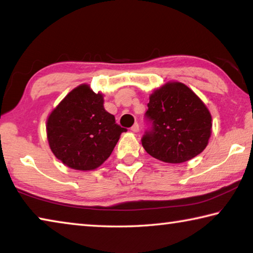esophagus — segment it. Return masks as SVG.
Masks as SVG:
<instances>
[{"mask_svg":"<svg viewBox=\"0 0 253 253\" xmlns=\"http://www.w3.org/2000/svg\"><path fill=\"white\" fill-rule=\"evenodd\" d=\"M130 129H131V131H134V132H137V131H139V125H138V124H137V123H135V124H134V125H132V126H131V128H130Z\"/></svg>","mask_w":253,"mask_h":253,"instance_id":"esophagus-1","label":"esophagus"}]
</instances>
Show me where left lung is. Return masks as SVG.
Instances as JSON below:
<instances>
[{"label": "left lung", "mask_w": 253, "mask_h": 253, "mask_svg": "<svg viewBox=\"0 0 253 253\" xmlns=\"http://www.w3.org/2000/svg\"><path fill=\"white\" fill-rule=\"evenodd\" d=\"M142 145L149 155L166 163L198 156L211 136L212 118L202 100L181 83H169L149 97Z\"/></svg>", "instance_id": "obj_1"}]
</instances>
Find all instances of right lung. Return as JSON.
<instances>
[{"label":"right lung","mask_w":253,"mask_h":253,"mask_svg":"<svg viewBox=\"0 0 253 253\" xmlns=\"http://www.w3.org/2000/svg\"><path fill=\"white\" fill-rule=\"evenodd\" d=\"M124 131L126 128L105 110L101 93H95L87 84L68 93L46 123L51 151L68 168L79 170L100 166Z\"/></svg>","instance_id":"obj_1"}]
</instances>
